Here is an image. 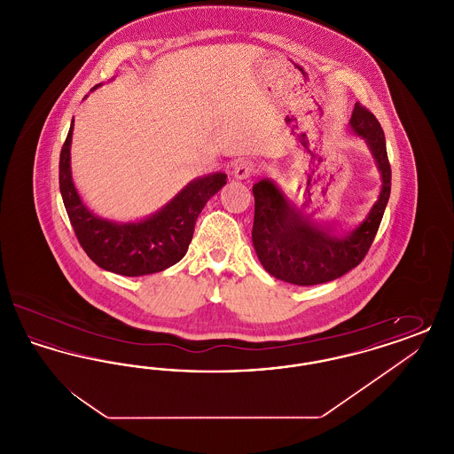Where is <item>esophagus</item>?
Here are the masks:
<instances>
[{
	"label": "esophagus",
	"mask_w": 454,
	"mask_h": 454,
	"mask_svg": "<svg viewBox=\"0 0 454 454\" xmlns=\"http://www.w3.org/2000/svg\"><path fill=\"white\" fill-rule=\"evenodd\" d=\"M257 170V165L252 161V160H241L235 165V170H233V176L237 180H245L248 178L252 173H255Z\"/></svg>",
	"instance_id": "1"
}]
</instances>
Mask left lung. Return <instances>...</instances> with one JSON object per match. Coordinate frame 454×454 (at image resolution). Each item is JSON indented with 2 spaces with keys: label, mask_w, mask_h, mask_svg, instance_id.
<instances>
[{
  "label": "left lung",
  "mask_w": 454,
  "mask_h": 454,
  "mask_svg": "<svg viewBox=\"0 0 454 454\" xmlns=\"http://www.w3.org/2000/svg\"><path fill=\"white\" fill-rule=\"evenodd\" d=\"M348 124L366 139L383 182L378 200L356 230L339 233L309 221L269 178L260 180L252 189L255 197L254 247L263 269L281 281L315 286L342 278L363 262L378 233L391 191L385 132L374 114L359 102L354 106Z\"/></svg>",
  "instance_id": "obj_1"
}]
</instances>
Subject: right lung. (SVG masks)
Listing matches in <instances>:
<instances>
[{"label": "right lung", "mask_w": 454, "mask_h": 454, "mask_svg": "<svg viewBox=\"0 0 454 454\" xmlns=\"http://www.w3.org/2000/svg\"><path fill=\"white\" fill-rule=\"evenodd\" d=\"M71 136L73 122L59 156V189L74 235L88 257L98 267L128 278L161 272L184 259L194 237L197 216L226 184V175L195 178L163 209L143 221L114 223L95 216L74 189L69 163Z\"/></svg>", "instance_id": "right-lung-1"}]
</instances>
